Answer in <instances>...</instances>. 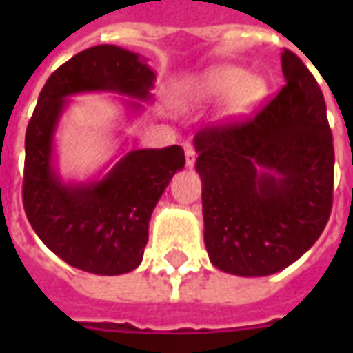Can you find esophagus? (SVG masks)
I'll return each mask as SVG.
<instances>
[{"mask_svg":"<svg viewBox=\"0 0 353 353\" xmlns=\"http://www.w3.org/2000/svg\"><path fill=\"white\" fill-rule=\"evenodd\" d=\"M185 164H187V168H192L194 166V162H196V149L192 143H185Z\"/></svg>","mask_w":353,"mask_h":353,"instance_id":"34e87169","label":"esophagus"}]
</instances>
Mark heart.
Returning <instances> with one entry per match:
<instances>
[{
    "mask_svg": "<svg viewBox=\"0 0 353 353\" xmlns=\"http://www.w3.org/2000/svg\"><path fill=\"white\" fill-rule=\"evenodd\" d=\"M268 92V83L259 73H248L232 64L212 65L204 72L183 79L176 88V100L181 108H206L227 98L223 115L238 119L259 108Z\"/></svg>",
    "mask_w": 353,
    "mask_h": 353,
    "instance_id": "b5f03b06",
    "label": "heart"
}]
</instances>
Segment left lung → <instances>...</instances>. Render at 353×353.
Returning <instances> with one entry per match:
<instances>
[{"label":"left lung","instance_id":"1","mask_svg":"<svg viewBox=\"0 0 353 353\" xmlns=\"http://www.w3.org/2000/svg\"><path fill=\"white\" fill-rule=\"evenodd\" d=\"M285 87L257 115L194 136L210 261L234 276H270L316 244L333 206V134L318 81L291 50Z\"/></svg>","mask_w":353,"mask_h":353}]
</instances>
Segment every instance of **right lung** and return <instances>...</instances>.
<instances>
[{"instance_id":"add662e5","label":"right lung","mask_w":353,"mask_h":353,"mask_svg":"<svg viewBox=\"0 0 353 353\" xmlns=\"http://www.w3.org/2000/svg\"><path fill=\"white\" fill-rule=\"evenodd\" d=\"M154 72L143 58L115 45H96L58 68L43 87L26 130L22 200L28 221L43 244L68 265L100 276H119L143 259L149 221L176 172L179 145L132 149L100 179L65 183L54 159V136L68 98L115 92L151 101ZM139 101H126L141 111Z\"/></svg>"}]
</instances>
